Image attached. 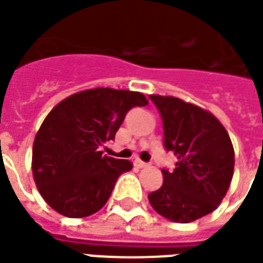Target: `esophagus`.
<instances>
[{"instance_id":"1","label":"esophagus","mask_w":263,"mask_h":263,"mask_svg":"<svg viewBox=\"0 0 263 263\" xmlns=\"http://www.w3.org/2000/svg\"><path fill=\"white\" fill-rule=\"evenodd\" d=\"M134 164H135V165H137L138 168H144V167H146V165H148L146 162L141 161V160H135V161H134Z\"/></svg>"}]
</instances>
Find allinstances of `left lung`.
Segmentation results:
<instances>
[{"mask_svg": "<svg viewBox=\"0 0 263 263\" xmlns=\"http://www.w3.org/2000/svg\"><path fill=\"white\" fill-rule=\"evenodd\" d=\"M162 119L164 148L177 157L162 168L164 183L148 194L162 217L190 223L212 213L229 189L235 151L228 131L210 112L173 96L149 95Z\"/></svg>", "mask_w": 263, "mask_h": 263, "instance_id": "obj_1", "label": "left lung"}]
</instances>
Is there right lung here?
<instances>
[{
	"instance_id": "right-lung-1",
	"label": "right lung",
	"mask_w": 263,
	"mask_h": 263,
	"mask_svg": "<svg viewBox=\"0 0 263 263\" xmlns=\"http://www.w3.org/2000/svg\"><path fill=\"white\" fill-rule=\"evenodd\" d=\"M142 93L96 87L66 98L50 110L33 144V176L53 210L67 217L99 212L118 177L132 168L128 160L103 155L128 110L145 106Z\"/></svg>"
}]
</instances>
